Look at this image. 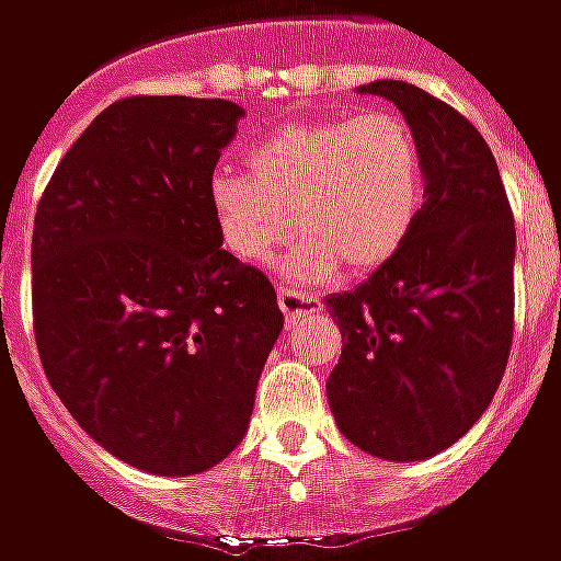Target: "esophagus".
Here are the masks:
<instances>
[{
  "mask_svg": "<svg viewBox=\"0 0 561 561\" xmlns=\"http://www.w3.org/2000/svg\"><path fill=\"white\" fill-rule=\"evenodd\" d=\"M276 297H279V309H282V312H285V318H288V324H294L297 318L306 316V312H312V309H316V300H312V297H306V294L291 291V288H285V285H279V291H276Z\"/></svg>",
  "mask_w": 561,
  "mask_h": 561,
  "instance_id": "34e87169",
  "label": "esophagus"
}]
</instances>
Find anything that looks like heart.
Wrapping results in <instances>:
<instances>
[{"label": "heart", "instance_id": "obj_1", "mask_svg": "<svg viewBox=\"0 0 561 561\" xmlns=\"http://www.w3.org/2000/svg\"><path fill=\"white\" fill-rule=\"evenodd\" d=\"M245 164L252 176L219 171L209 180L216 231L231 255L264 264L297 225L304 240L285 261L297 282L388 264L421 209V152L388 111L282 126L249 147Z\"/></svg>", "mask_w": 561, "mask_h": 561}]
</instances>
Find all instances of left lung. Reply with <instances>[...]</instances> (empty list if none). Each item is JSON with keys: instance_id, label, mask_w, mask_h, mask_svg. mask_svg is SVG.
Masks as SVG:
<instances>
[{"instance_id": "left-lung-1", "label": "left lung", "mask_w": 561, "mask_h": 561, "mask_svg": "<svg viewBox=\"0 0 561 561\" xmlns=\"http://www.w3.org/2000/svg\"><path fill=\"white\" fill-rule=\"evenodd\" d=\"M421 152L423 204L400 252L324 306L342 330L328 378L342 435L390 462L430 459L493 402L514 330L517 231L486 140L405 80H373Z\"/></svg>"}]
</instances>
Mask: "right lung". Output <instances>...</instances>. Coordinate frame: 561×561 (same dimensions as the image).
<instances>
[{"mask_svg":"<svg viewBox=\"0 0 561 561\" xmlns=\"http://www.w3.org/2000/svg\"><path fill=\"white\" fill-rule=\"evenodd\" d=\"M245 111L138 95L92 119L44 188L32 318L50 388L99 445L149 474L213 469L243 442L285 318L221 249L209 180Z\"/></svg>","mask_w":561,"mask_h":561,"instance_id":"add662e5","label":"right lung"}]
</instances>
